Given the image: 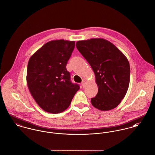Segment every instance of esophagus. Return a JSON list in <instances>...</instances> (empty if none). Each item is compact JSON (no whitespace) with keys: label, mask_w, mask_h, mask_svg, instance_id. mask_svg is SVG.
<instances>
[{"label":"esophagus","mask_w":155,"mask_h":155,"mask_svg":"<svg viewBox=\"0 0 155 155\" xmlns=\"http://www.w3.org/2000/svg\"><path fill=\"white\" fill-rule=\"evenodd\" d=\"M86 84H87V83H86V82H85V81H84V80H83L82 81V86L83 87V88H84L85 87V85H86Z\"/></svg>","instance_id":"34e87169"}]
</instances>
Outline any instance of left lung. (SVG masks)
Here are the masks:
<instances>
[{
	"instance_id": "left-lung-1",
	"label": "left lung",
	"mask_w": 155,
	"mask_h": 155,
	"mask_svg": "<svg viewBox=\"0 0 155 155\" xmlns=\"http://www.w3.org/2000/svg\"><path fill=\"white\" fill-rule=\"evenodd\" d=\"M76 48L95 74L97 95L91 98L96 109L108 111L125 97L130 81V66L125 55L110 42L101 38L79 41Z\"/></svg>"
}]
</instances>
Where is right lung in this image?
Here are the masks:
<instances>
[{
	"label": "right lung",
	"mask_w": 155,
	"mask_h": 155,
	"mask_svg": "<svg viewBox=\"0 0 155 155\" xmlns=\"http://www.w3.org/2000/svg\"><path fill=\"white\" fill-rule=\"evenodd\" d=\"M74 46V41H51L29 59L27 86L36 103L45 111L56 114L66 110L80 88L71 83L66 69Z\"/></svg>",
	"instance_id": "1"
}]
</instances>
